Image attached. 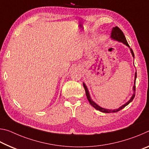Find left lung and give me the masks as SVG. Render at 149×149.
Returning a JSON list of instances; mask_svg holds the SVG:
<instances>
[{"instance_id": "1", "label": "left lung", "mask_w": 149, "mask_h": 149, "mask_svg": "<svg viewBox=\"0 0 149 149\" xmlns=\"http://www.w3.org/2000/svg\"><path fill=\"white\" fill-rule=\"evenodd\" d=\"M110 38L114 40V41H116L118 42H122V43L124 44L126 46L130 48V51H131V53L132 54V56L133 57V59H134V53H133L132 49H131L130 45H128L127 42V40L125 39V37L124 34H123V33L122 32V30H121L119 27L116 26L114 27H113L112 29V32H111V35H110ZM134 63V62H133ZM136 78H137V72L135 73V79H134V85H133V93L132 96V97L130 98V99L128 100V101L125 103L124 104H123L122 106H121L120 107H119L117 109H114V110H110V109H106V108H102L101 107H100V106L98 105L97 103H95L93 100H92L90 94H89V90H88L87 87L86 86V85L85 84V83H83V85H84V89L85 91V94H86L87 96V98L88 100H89V103L91 104V105L93 106V107H94L96 110H99L100 112H104V113H113V112H117L118 111L121 110L122 109H123V108L125 107L126 106L130 104V103L134 99L135 97V80H136Z\"/></svg>"}]
</instances>
